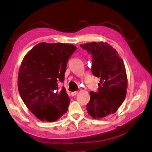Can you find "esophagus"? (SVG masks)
<instances>
[{
  "mask_svg": "<svg viewBox=\"0 0 152 152\" xmlns=\"http://www.w3.org/2000/svg\"><path fill=\"white\" fill-rule=\"evenodd\" d=\"M77 94H78V91H75V92H72V95L73 96H74L77 95Z\"/></svg>",
  "mask_w": 152,
  "mask_h": 152,
  "instance_id": "esophagus-1",
  "label": "esophagus"
}]
</instances>
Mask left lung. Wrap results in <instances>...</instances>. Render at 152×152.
Here are the masks:
<instances>
[{"instance_id":"left-lung-1","label":"left lung","mask_w":152,"mask_h":152,"mask_svg":"<svg viewBox=\"0 0 152 152\" xmlns=\"http://www.w3.org/2000/svg\"><path fill=\"white\" fill-rule=\"evenodd\" d=\"M80 47L91 55L92 73L100 77L97 93H90L87 113L94 118L114 113L126 96L127 80L123 60L117 50L106 42L87 43Z\"/></svg>"}]
</instances>
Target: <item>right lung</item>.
Wrapping results in <instances>:
<instances>
[{
  "label": "right lung",
  "mask_w": 152,
  "mask_h": 152,
  "mask_svg": "<svg viewBox=\"0 0 152 152\" xmlns=\"http://www.w3.org/2000/svg\"><path fill=\"white\" fill-rule=\"evenodd\" d=\"M77 48L67 44L36 45L23 59L18 91L30 111L40 121H56L68 110L70 98L58 83L65 79L67 62Z\"/></svg>",
  "instance_id": "add662e5"
}]
</instances>
